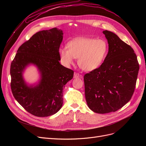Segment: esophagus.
I'll return each instance as SVG.
<instances>
[{"instance_id":"obj_1","label":"esophagus","mask_w":146,"mask_h":146,"mask_svg":"<svg viewBox=\"0 0 146 146\" xmlns=\"http://www.w3.org/2000/svg\"><path fill=\"white\" fill-rule=\"evenodd\" d=\"M82 78V76L81 74H80L79 73L77 72H75L74 73V78Z\"/></svg>"}]
</instances>
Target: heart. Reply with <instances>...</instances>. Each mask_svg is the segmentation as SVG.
Segmentation results:
<instances>
[{"label":"heart","instance_id":"b5f03b06","mask_svg":"<svg viewBox=\"0 0 146 146\" xmlns=\"http://www.w3.org/2000/svg\"><path fill=\"white\" fill-rule=\"evenodd\" d=\"M108 51L107 42L102 38H80L67 44V48L59 50L63 63L68 66L74 58H78L79 67L85 71H92L102 64Z\"/></svg>","mask_w":146,"mask_h":146}]
</instances>
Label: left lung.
<instances>
[{"label":"left lung","instance_id":"obj_1","mask_svg":"<svg viewBox=\"0 0 146 146\" xmlns=\"http://www.w3.org/2000/svg\"><path fill=\"white\" fill-rule=\"evenodd\" d=\"M103 33L108 42V54L100 67L84 76L87 104L98 113L115 112L129 101L140 68L131 46L109 31Z\"/></svg>","mask_w":146,"mask_h":146}]
</instances>
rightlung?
Here are the masks:
<instances>
[{
    "label": "right lung",
    "instance_id": "obj_1",
    "mask_svg": "<svg viewBox=\"0 0 146 146\" xmlns=\"http://www.w3.org/2000/svg\"><path fill=\"white\" fill-rule=\"evenodd\" d=\"M63 31L57 28L38 32L19 47L10 73L12 94L27 111L45 117L57 112L63 105V90L73 78L74 71L59 63ZM29 64L36 65L42 79L35 87H28L22 72Z\"/></svg>",
    "mask_w": 146,
    "mask_h": 146
}]
</instances>
